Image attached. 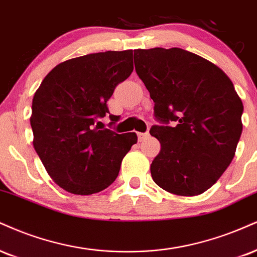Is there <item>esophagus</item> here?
<instances>
[{
  "label": "esophagus",
  "mask_w": 257,
  "mask_h": 257,
  "mask_svg": "<svg viewBox=\"0 0 257 257\" xmlns=\"http://www.w3.org/2000/svg\"><path fill=\"white\" fill-rule=\"evenodd\" d=\"M148 133H138V138H139V141H144L146 140V139L148 138Z\"/></svg>",
  "instance_id": "34e87169"
}]
</instances>
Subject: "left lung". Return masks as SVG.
<instances>
[{
    "label": "left lung",
    "instance_id": "left-lung-1",
    "mask_svg": "<svg viewBox=\"0 0 257 257\" xmlns=\"http://www.w3.org/2000/svg\"><path fill=\"white\" fill-rule=\"evenodd\" d=\"M134 62L154 116L165 123L150 131L162 146L151 164L153 181L175 195L205 193L232 162L242 134L243 103L232 81L214 63L179 48L138 49Z\"/></svg>",
    "mask_w": 257,
    "mask_h": 257
}]
</instances>
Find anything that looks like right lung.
Masks as SVG:
<instances>
[{
  "instance_id": "obj_1",
  "label": "right lung",
  "mask_w": 257,
  "mask_h": 257,
  "mask_svg": "<svg viewBox=\"0 0 257 257\" xmlns=\"http://www.w3.org/2000/svg\"><path fill=\"white\" fill-rule=\"evenodd\" d=\"M133 69V50L85 55L57 64L36 91L30 118L33 147L52 181L68 193L91 195L109 187L138 142L135 133L94 126Z\"/></svg>"
}]
</instances>
